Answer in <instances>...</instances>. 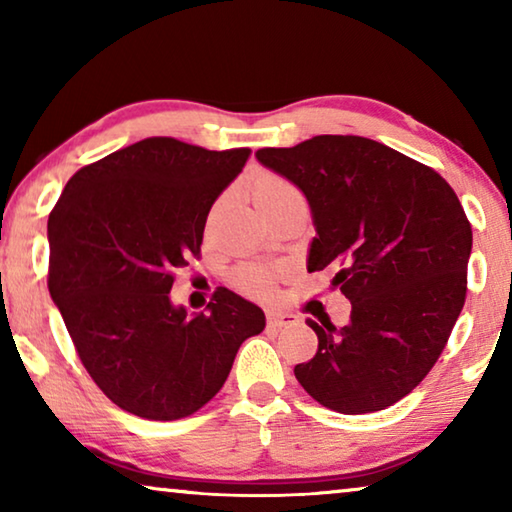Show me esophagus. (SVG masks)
I'll return each instance as SVG.
<instances>
[{"label":"esophagus","mask_w":512,"mask_h":512,"mask_svg":"<svg viewBox=\"0 0 512 512\" xmlns=\"http://www.w3.org/2000/svg\"><path fill=\"white\" fill-rule=\"evenodd\" d=\"M268 325L277 329L298 325V316L287 314V311H268Z\"/></svg>","instance_id":"esophagus-1"}]
</instances>
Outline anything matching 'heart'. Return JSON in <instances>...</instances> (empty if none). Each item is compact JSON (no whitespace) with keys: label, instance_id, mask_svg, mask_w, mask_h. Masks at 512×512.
Segmentation results:
<instances>
[{"label":"heart","instance_id":"b5f03b06","mask_svg":"<svg viewBox=\"0 0 512 512\" xmlns=\"http://www.w3.org/2000/svg\"><path fill=\"white\" fill-rule=\"evenodd\" d=\"M293 196H300L298 189L293 187L289 180H284L282 176H275V173H262V176L255 180L253 201L257 205V210H264V207H268V205L287 201V198H293ZM219 207H221V203L216 205V210H219ZM246 282H248V287L255 291H266L268 284H271V280H268V273H264V271H250L246 275Z\"/></svg>","mask_w":512,"mask_h":512}]
</instances>
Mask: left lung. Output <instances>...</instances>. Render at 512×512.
I'll return each instance as SVG.
<instances>
[{
    "label": "left lung",
    "mask_w": 512,
    "mask_h": 512,
    "mask_svg": "<svg viewBox=\"0 0 512 512\" xmlns=\"http://www.w3.org/2000/svg\"><path fill=\"white\" fill-rule=\"evenodd\" d=\"M255 158L305 194L307 268L339 266L350 323L307 320L318 352L293 372L327 409L381 411L438 361L465 305L472 225L436 171L368 137L318 135Z\"/></svg>",
    "instance_id": "obj_1"
}]
</instances>
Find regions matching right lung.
Masks as SVG:
<instances>
[{
  "label": "right lung",
  "instance_id": "1",
  "mask_svg": "<svg viewBox=\"0 0 512 512\" xmlns=\"http://www.w3.org/2000/svg\"><path fill=\"white\" fill-rule=\"evenodd\" d=\"M250 149L149 137L74 173L49 214V293L85 370L119 409L180 420L221 391L264 311L228 289L201 314L173 273L201 253L207 214Z\"/></svg>",
  "mask_w": 512,
  "mask_h": 512
}]
</instances>
